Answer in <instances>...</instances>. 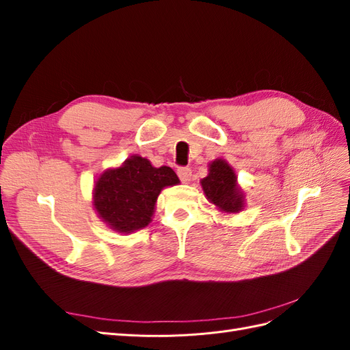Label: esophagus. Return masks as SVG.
Segmentation results:
<instances>
[{"label": "esophagus", "mask_w": 350, "mask_h": 350, "mask_svg": "<svg viewBox=\"0 0 350 350\" xmlns=\"http://www.w3.org/2000/svg\"><path fill=\"white\" fill-rule=\"evenodd\" d=\"M178 176L183 183H185V184L189 183V179H191V169H189L188 166L178 167Z\"/></svg>", "instance_id": "34e87169"}]
</instances>
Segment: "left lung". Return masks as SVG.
<instances>
[{"label": "left lung", "mask_w": 350, "mask_h": 350, "mask_svg": "<svg viewBox=\"0 0 350 350\" xmlns=\"http://www.w3.org/2000/svg\"><path fill=\"white\" fill-rule=\"evenodd\" d=\"M200 183L207 200L224 213H239L243 208V193L237 185L235 171L224 159L211 162L208 175Z\"/></svg>", "instance_id": "left-lung-1"}]
</instances>
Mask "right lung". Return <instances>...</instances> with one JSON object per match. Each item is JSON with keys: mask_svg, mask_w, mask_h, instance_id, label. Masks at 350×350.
<instances>
[{"mask_svg": "<svg viewBox=\"0 0 350 350\" xmlns=\"http://www.w3.org/2000/svg\"><path fill=\"white\" fill-rule=\"evenodd\" d=\"M179 179L169 166L154 167L142 156H131L115 169H107L94 183L93 206L111 229L130 234L152 221L162 189Z\"/></svg>", "mask_w": 350, "mask_h": 350, "instance_id": "obj_1", "label": "right lung"}]
</instances>
